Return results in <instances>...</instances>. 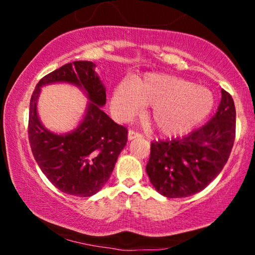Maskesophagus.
<instances>
[{
	"label": "esophagus",
	"instance_id": "esophagus-1",
	"mask_svg": "<svg viewBox=\"0 0 255 255\" xmlns=\"http://www.w3.org/2000/svg\"><path fill=\"white\" fill-rule=\"evenodd\" d=\"M140 137H141V133H139V132L133 131V130L128 131V140H132V139H136V138H140Z\"/></svg>",
	"mask_w": 255,
	"mask_h": 255
}]
</instances>
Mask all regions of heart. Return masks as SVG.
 Returning <instances> with one entry per match:
<instances>
[{"instance_id":"b5f03b06","label":"heart","mask_w":255,"mask_h":255,"mask_svg":"<svg viewBox=\"0 0 255 255\" xmlns=\"http://www.w3.org/2000/svg\"><path fill=\"white\" fill-rule=\"evenodd\" d=\"M112 110L119 119L135 115L149 105L148 118L158 132L166 136L189 131L210 114L214 96L208 89L182 77L147 73L122 82L112 94Z\"/></svg>"}]
</instances>
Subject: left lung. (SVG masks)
I'll list each match as a JSON object with an SVG mask.
<instances>
[{"label":"left lung","mask_w":255,"mask_h":255,"mask_svg":"<svg viewBox=\"0 0 255 255\" xmlns=\"http://www.w3.org/2000/svg\"><path fill=\"white\" fill-rule=\"evenodd\" d=\"M235 120L233 98L222 90L221 103L210 122L183 137L153 141L146 173L155 190L167 198H184L204 190L230 157Z\"/></svg>","instance_id":"1"}]
</instances>
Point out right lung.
<instances>
[{"instance_id":"add662e5","label":"right lung","mask_w":255,"mask_h":255,"mask_svg":"<svg viewBox=\"0 0 255 255\" xmlns=\"http://www.w3.org/2000/svg\"><path fill=\"white\" fill-rule=\"evenodd\" d=\"M67 83L88 98L85 115L71 132L58 134L47 129L37 115V100L44 86ZM106 88L86 60L68 63L38 82L29 108V141L33 157L47 179L64 193L91 197L109 180L119 154L127 143V129L116 124L102 107Z\"/></svg>"}]
</instances>
